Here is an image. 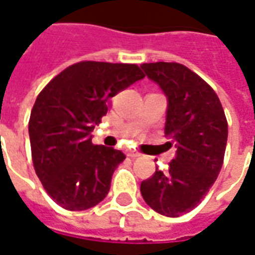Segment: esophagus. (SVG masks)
<instances>
[{
  "label": "esophagus",
  "mask_w": 255,
  "mask_h": 255,
  "mask_svg": "<svg viewBox=\"0 0 255 255\" xmlns=\"http://www.w3.org/2000/svg\"><path fill=\"white\" fill-rule=\"evenodd\" d=\"M127 155L128 157H131V158H136V157H139L140 154H139L138 151H135V150H129L127 153Z\"/></svg>",
  "instance_id": "esophagus-1"
}]
</instances>
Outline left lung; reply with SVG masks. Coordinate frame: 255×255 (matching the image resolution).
<instances>
[{"label": "left lung", "instance_id": "obj_1", "mask_svg": "<svg viewBox=\"0 0 255 255\" xmlns=\"http://www.w3.org/2000/svg\"><path fill=\"white\" fill-rule=\"evenodd\" d=\"M140 68L168 97L165 133L176 146L168 172L155 169L140 183V194L157 213L179 217L202 201L219 176L228 123L214 90L186 65L160 61Z\"/></svg>", "mask_w": 255, "mask_h": 255}]
</instances>
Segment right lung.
<instances>
[{
  "mask_svg": "<svg viewBox=\"0 0 255 255\" xmlns=\"http://www.w3.org/2000/svg\"><path fill=\"white\" fill-rule=\"evenodd\" d=\"M144 75L136 64L80 61L64 69L36 97L28 122L36 176L61 208L80 212L108 195L120 150L97 146L91 131L111 98Z\"/></svg>",
  "mask_w": 255,
  "mask_h": 255,
  "instance_id": "obj_1",
  "label": "right lung"
}]
</instances>
